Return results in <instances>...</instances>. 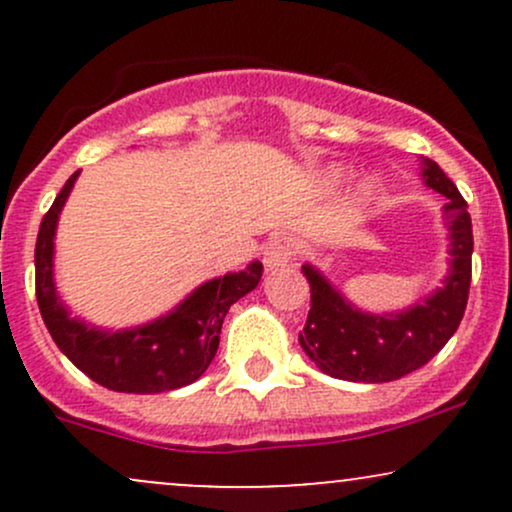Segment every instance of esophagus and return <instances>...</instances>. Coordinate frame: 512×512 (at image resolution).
Wrapping results in <instances>:
<instances>
[{
  "instance_id": "34e87169",
  "label": "esophagus",
  "mask_w": 512,
  "mask_h": 512,
  "mask_svg": "<svg viewBox=\"0 0 512 512\" xmlns=\"http://www.w3.org/2000/svg\"><path fill=\"white\" fill-rule=\"evenodd\" d=\"M293 255H296V243L289 236H274L269 240L267 248H264L262 262L269 272H274V269L286 267Z\"/></svg>"
}]
</instances>
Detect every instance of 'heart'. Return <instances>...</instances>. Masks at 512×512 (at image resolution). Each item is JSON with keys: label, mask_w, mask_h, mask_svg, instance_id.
<instances>
[{"label": "heart", "mask_w": 512, "mask_h": 512, "mask_svg": "<svg viewBox=\"0 0 512 512\" xmlns=\"http://www.w3.org/2000/svg\"><path fill=\"white\" fill-rule=\"evenodd\" d=\"M337 180H339V173H337V170H332V173L327 175V182H330V185H334V182H337ZM370 195H373V182L363 180L361 185L356 187L354 197L358 199V202H366V199H370Z\"/></svg>", "instance_id": "heart-1"}]
</instances>
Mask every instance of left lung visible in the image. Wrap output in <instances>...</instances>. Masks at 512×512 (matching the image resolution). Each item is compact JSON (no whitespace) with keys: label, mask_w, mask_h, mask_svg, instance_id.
I'll list each match as a JSON object with an SVG mask.
<instances>
[{"label":"left lung","mask_w":512,"mask_h":512,"mask_svg":"<svg viewBox=\"0 0 512 512\" xmlns=\"http://www.w3.org/2000/svg\"><path fill=\"white\" fill-rule=\"evenodd\" d=\"M421 178L448 197L443 216L450 231V269L443 286L399 313L373 315L349 303L313 264H303L310 284V310L303 351L322 373L351 383H390L426 366L457 332L472 284V219L467 202L431 158L421 161Z\"/></svg>","instance_id":"1"}]
</instances>
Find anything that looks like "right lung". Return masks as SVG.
<instances>
[{"label": "right lung", "mask_w": 512, "mask_h": 512, "mask_svg": "<svg viewBox=\"0 0 512 512\" xmlns=\"http://www.w3.org/2000/svg\"><path fill=\"white\" fill-rule=\"evenodd\" d=\"M76 178L79 170L64 182L35 240V296L50 337L81 373L108 390L156 395L195 383L214 361L228 308L260 284L262 262L207 281L146 325L117 332L86 325L64 308L52 276L57 219Z\"/></svg>", "instance_id": "add662e5"}]
</instances>
